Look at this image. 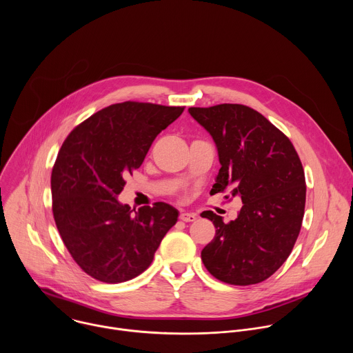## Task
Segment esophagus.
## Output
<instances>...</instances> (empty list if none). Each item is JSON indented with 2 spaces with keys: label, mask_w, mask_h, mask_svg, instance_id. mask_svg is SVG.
<instances>
[{
  "label": "esophagus",
  "mask_w": 353,
  "mask_h": 353,
  "mask_svg": "<svg viewBox=\"0 0 353 353\" xmlns=\"http://www.w3.org/2000/svg\"><path fill=\"white\" fill-rule=\"evenodd\" d=\"M183 222H194L196 219L195 214H190V212H180V216H179Z\"/></svg>",
  "instance_id": "esophagus-1"
}]
</instances>
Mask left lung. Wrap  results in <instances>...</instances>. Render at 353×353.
<instances>
[{
    "mask_svg": "<svg viewBox=\"0 0 353 353\" xmlns=\"http://www.w3.org/2000/svg\"><path fill=\"white\" fill-rule=\"evenodd\" d=\"M214 138L221 169L211 194L243 203L234 221L204 211L216 228L201 251L205 268L230 285L270 278L289 257L306 204L305 172L289 138L261 113L244 105L190 108Z\"/></svg>",
    "mask_w": 353,
    "mask_h": 353,
    "instance_id": "left-lung-1",
    "label": "left lung"
}]
</instances>
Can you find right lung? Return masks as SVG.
<instances>
[{
	"mask_svg": "<svg viewBox=\"0 0 353 353\" xmlns=\"http://www.w3.org/2000/svg\"><path fill=\"white\" fill-rule=\"evenodd\" d=\"M184 108L124 102L99 110L65 138L52 172L53 215L74 261L92 278L120 283L142 274L179 212L166 203L132 214L119 203L158 134ZM135 211V210H134Z\"/></svg>",
	"mask_w": 353,
	"mask_h": 353,
	"instance_id": "add662e5",
	"label": "right lung"
}]
</instances>
